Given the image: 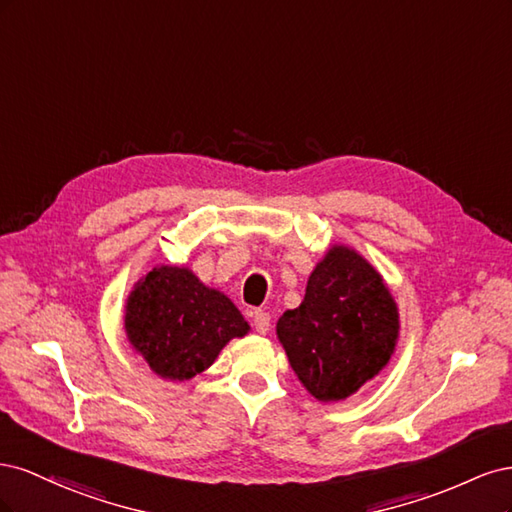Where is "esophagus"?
<instances>
[{"mask_svg": "<svg viewBox=\"0 0 512 512\" xmlns=\"http://www.w3.org/2000/svg\"><path fill=\"white\" fill-rule=\"evenodd\" d=\"M252 320H254V329L260 333V335H267L269 327H271V316L269 312H265V309H256V312L252 314Z\"/></svg>", "mask_w": 512, "mask_h": 512, "instance_id": "obj_1", "label": "esophagus"}]
</instances>
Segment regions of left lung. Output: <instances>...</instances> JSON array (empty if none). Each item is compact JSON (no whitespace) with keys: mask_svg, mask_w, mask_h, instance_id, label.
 <instances>
[{"mask_svg":"<svg viewBox=\"0 0 512 512\" xmlns=\"http://www.w3.org/2000/svg\"><path fill=\"white\" fill-rule=\"evenodd\" d=\"M277 337L305 389L318 401H339L389 363L397 305L361 254L333 245L309 275L303 303L277 320Z\"/></svg>","mask_w":512,"mask_h":512,"instance_id":"obj_1","label":"left lung"}]
</instances>
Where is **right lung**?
<instances>
[{
	"label": "right lung",
	"mask_w": 512,
	"mask_h": 512,
	"mask_svg": "<svg viewBox=\"0 0 512 512\" xmlns=\"http://www.w3.org/2000/svg\"><path fill=\"white\" fill-rule=\"evenodd\" d=\"M247 331L250 324L226 294L207 288L185 267H156L128 297L130 344L166 380L194 378L232 337Z\"/></svg>",
	"instance_id": "right-lung-1"
}]
</instances>
